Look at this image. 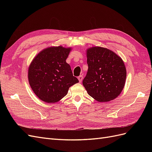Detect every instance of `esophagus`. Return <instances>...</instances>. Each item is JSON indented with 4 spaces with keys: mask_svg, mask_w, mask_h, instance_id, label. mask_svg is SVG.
I'll return each mask as SVG.
<instances>
[{
    "mask_svg": "<svg viewBox=\"0 0 152 152\" xmlns=\"http://www.w3.org/2000/svg\"><path fill=\"white\" fill-rule=\"evenodd\" d=\"M78 79H79V82H81L82 81V79H83V76L80 75L79 77H78Z\"/></svg>",
    "mask_w": 152,
    "mask_h": 152,
    "instance_id": "1",
    "label": "esophagus"
}]
</instances>
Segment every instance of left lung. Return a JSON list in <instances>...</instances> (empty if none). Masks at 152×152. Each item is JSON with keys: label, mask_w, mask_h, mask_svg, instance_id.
I'll use <instances>...</instances> for the list:
<instances>
[{"label": "left lung", "mask_w": 152, "mask_h": 152, "mask_svg": "<svg viewBox=\"0 0 152 152\" xmlns=\"http://www.w3.org/2000/svg\"><path fill=\"white\" fill-rule=\"evenodd\" d=\"M88 70L82 82L87 93L99 102L116 98L125 85L126 69L122 58L102 47L87 49Z\"/></svg>", "instance_id": "obj_1"}]
</instances>
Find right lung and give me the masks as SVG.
<instances>
[{
  "label": "right lung",
  "mask_w": 152,
  "mask_h": 152,
  "mask_svg": "<svg viewBox=\"0 0 152 152\" xmlns=\"http://www.w3.org/2000/svg\"><path fill=\"white\" fill-rule=\"evenodd\" d=\"M71 48L50 47L40 51L28 68L29 84L35 95L44 102H58L69 87L79 82L66 62Z\"/></svg>",
  "instance_id": "obj_1"
}]
</instances>
